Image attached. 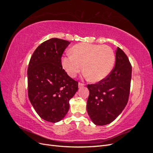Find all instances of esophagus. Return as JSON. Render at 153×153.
<instances>
[{"instance_id": "obj_1", "label": "esophagus", "mask_w": 153, "mask_h": 153, "mask_svg": "<svg viewBox=\"0 0 153 153\" xmlns=\"http://www.w3.org/2000/svg\"><path fill=\"white\" fill-rule=\"evenodd\" d=\"M84 85H85V84H83V83H82V82L78 83V87H83V86H84Z\"/></svg>"}]
</instances>
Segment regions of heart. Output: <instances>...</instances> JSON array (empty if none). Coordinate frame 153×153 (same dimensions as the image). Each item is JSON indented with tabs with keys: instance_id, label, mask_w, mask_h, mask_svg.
Wrapping results in <instances>:
<instances>
[{
	"instance_id": "1",
	"label": "heart",
	"mask_w": 153,
	"mask_h": 153,
	"mask_svg": "<svg viewBox=\"0 0 153 153\" xmlns=\"http://www.w3.org/2000/svg\"><path fill=\"white\" fill-rule=\"evenodd\" d=\"M62 59V65L68 75L75 77L83 69L92 82H99L112 71L115 61L114 50L109 46L80 43Z\"/></svg>"
}]
</instances>
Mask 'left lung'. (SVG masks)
I'll use <instances>...</instances> for the list:
<instances>
[{"label": "left lung", "mask_w": 153, "mask_h": 153, "mask_svg": "<svg viewBox=\"0 0 153 153\" xmlns=\"http://www.w3.org/2000/svg\"><path fill=\"white\" fill-rule=\"evenodd\" d=\"M131 71L128 56L118 47L112 71L96 84L87 85L89 96L87 110L95 124L103 126L110 124L122 112L129 99Z\"/></svg>", "instance_id": "8db88e82"}]
</instances>
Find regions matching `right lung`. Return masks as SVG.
<instances>
[{
	"instance_id": "add662e5",
	"label": "right lung",
	"mask_w": 153,
	"mask_h": 153,
	"mask_svg": "<svg viewBox=\"0 0 153 153\" xmlns=\"http://www.w3.org/2000/svg\"><path fill=\"white\" fill-rule=\"evenodd\" d=\"M69 43L58 38L44 41L32 54L27 69L29 100L39 117L50 123L64 117L78 89V82L62 66L61 57Z\"/></svg>"
}]
</instances>
